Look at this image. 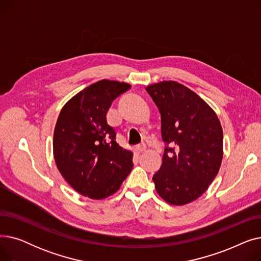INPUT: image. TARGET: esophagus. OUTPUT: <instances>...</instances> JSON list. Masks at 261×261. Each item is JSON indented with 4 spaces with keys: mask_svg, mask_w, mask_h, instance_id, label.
I'll list each match as a JSON object with an SVG mask.
<instances>
[{
    "mask_svg": "<svg viewBox=\"0 0 261 261\" xmlns=\"http://www.w3.org/2000/svg\"><path fill=\"white\" fill-rule=\"evenodd\" d=\"M146 150V146L145 145H141V146H138L135 148V151H136V153L138 154H141L142 152H144Z\"/></svg>",
    "mask_w": 261,
    "mask_h": 261,
    "instance_id": "34e87169",
    "label": "esophagus"
}]
</instances>
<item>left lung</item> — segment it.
<instances>
[{"label": "left lung", "instance_id": "8db88e82", "mask_svg": "<svg viewBox=\"0 0 261 261\" xmlns=\"http://www.w3.org/2000/svg\"><path fill=\"white\" fill-rule=\"evenodd\" d=\"M159 108L163 163L152 180L160 197L184 205L202 196L221 166L223 131L214 110L200 96L175 81L146 88Z\"/></svg>", "mask_w": 261, "mask_h": 261}]
</instances>
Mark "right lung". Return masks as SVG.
Returning a JSON list of instances; mask_svg holds the SVG:
<instances>
[{
  "instance_id": "obj_1",
  "label": "right lung",
  "mask_w": 261,
  "mask_h": 261,
  "mask_svg": "<svg viewBox=\"0 0 261 261\" xmlns=\"http://www.w3.org/2000/svg\"><path fill=\"white\" fill-rule=\"evenodd\" d=\"M131 86L100 80L82 90L62 108L54 131L58 170L77 193L95 200L113 195L132 170L133 153L115 141L107 122L112 101Z\"/></svg>"
}]
</instances>
